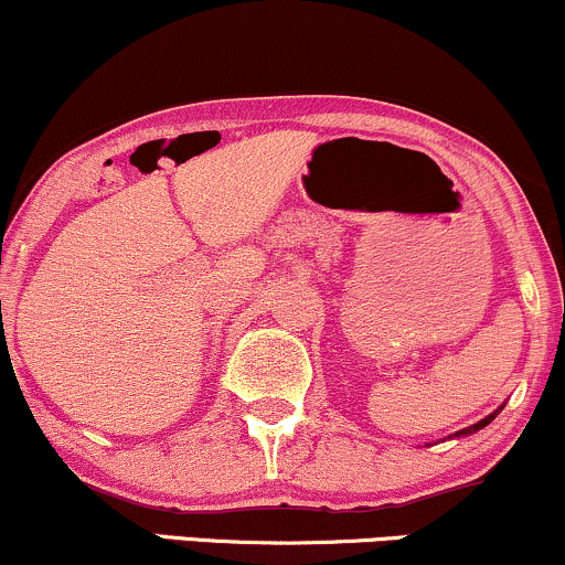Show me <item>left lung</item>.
Instances as JSON below:
<instances>
[{"mask_svg":"<svg viewBox=\"0 0 565 565\" xmlns=\"http://www.w3.org/2000/svg\"><path fill=\"white\" fill-rule=\"evenodd\" d=\"M500 411H503V406H500L498 411H492L490 416H484L482 422H477V424H471V427H466V429H461V431H456V435H452V437H466V435H475V431H479V429H484L487 424H490L492 419H495V416L500 414Z\"/></svg>","mask_w":565,"mask_h":565,"instance_id":"obj_1","label":"left lung"}]
</instances>
